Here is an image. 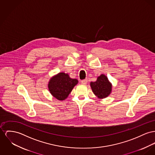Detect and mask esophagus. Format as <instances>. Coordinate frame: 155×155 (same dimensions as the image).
<instances>
[{"label":"esophagus","mask_w":155,"mask_h":155,"mask_svg":"<svg viewBox=\"0 0 155 155\" xmlns=\"http://www.w3.org/2000/svg\"><path fill=\"white\" fill-rule=\"evenodd\" d=\"M81 82H82V84H86L87 83V79H84V80H82V81H81Z\"/></svg>","instance_id":"1"}]
</instances>
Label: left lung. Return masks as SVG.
I'll use <instances>...</instances> for the list:
<instances>
[{"label":"left lung","mask_w":155,"mask_h":155,"mask_svg":"<svg viewBox=\"0 0 155 155\" xmlns=\"http://www.w3.org/2000/svg\"><path fill=\"white\" fill-rule=\"evenodd\" d=\"M91 86L94 94L99 98L106 97L112 91V85L104 74L99 76L96 82L91 83Z\"/></svg>","instance_id":"8db88e82"}]
</instances>
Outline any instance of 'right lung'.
Listing matches in <instances>:
<instances>
[{"mask_svg": "<svg viewBox=\"0 0 155 155\" xmlns=\"http://www.w3.org/2000/svg\"><path fill=\"white\" fill-rule=\"evenodd\" d=\"M78 82L76 79H71L68 74L59 73L51 79L48 84L49 91L58 100H64Z\"/></svg>", "mask_w": 155, "mask_h": 155, "instance_id": "right-lung-1", "label": "right lung"}]
</instances>
